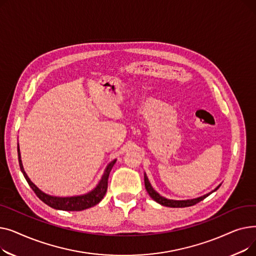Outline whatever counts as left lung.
<instances>
[{
    "instance_id": "left-lung-1",
    "label": "left lung",
    "mask_w": 256,
    "mask_h": 256,
    "mask_svg": "<svg viewBox=\"0 0 256 256\" xmlns=\"http://www.w3.org/2000/svg\"><path fill=\"white\" fill-rule=\"evenodd\" d=\"M144 184H145V189L147 191V193L150 194V196L156 201L158 204H162L164 206H168V208H186V206H192L198 202H200L201 200H204V198H206L208 195H210L212 192L217 191L219 189V186H221V184L216 188V189L212 190V192L204 195V196H200L197 198H193V199H186V200H173V199H168L164 196H160L154 189L152 188V186L150 184L148 178H147L146 173H144Z\"/></svg>"
}]
</instances>
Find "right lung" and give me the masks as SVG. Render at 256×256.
<instances>
[{
    "label": "right lung",
    "instance_id": "1",
    "mask_svg": "<svg viewBox=\"0 0 256 256\" xmlns=\"http://www.w3.org/2000/svg\"><path fill=\"white\" fill-rule=\"evenodd\" d=\"M18 162H20V170L24 174V176L26 180L28 182L29 186L32 188V190L35 192L37 197L44 201L46 204L48 206L55 208V210H68V212H74V210H83L89 208H92L94 206H96L100 202V200L104 198V196L106 193L108 189V178H109V174L116 163V158L113 160L112 162L108 164L106 167L102 176L96 186L94 188L93 190L90 192L83 194V195H76V196H68V197H59V196H52L48 195L42 190L37 188L29 178V176H26V173L24 169L22 163V156H20V145L18 144Z\"/></svg>",
    "mask_w": 256,
    "mask_h": 256
}]
</instances>
